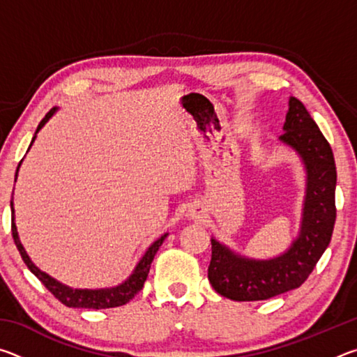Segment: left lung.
I'll return each mask as SVG.
<instances>
[{
    "label": "left lung",
    "mask_w": 357,
    "mask_h": 357,
    "mask_svg": "<svg viewBox=\"0 0 357 357\" xmlns=\"http://www.w3.org/2000/svg\"><path fill=\"white\" fill-rule=\"evenodd\" d=\"M279 140L301 155L307 187L299 236L280 257L252 259L236 255L211 239L208 279L217 293L231 301H264L299 288L331 243L335 223L337 170L331 144L299 99L289 108Z\"/></svg>",
    "instance_id": "1"
}]
</instances>
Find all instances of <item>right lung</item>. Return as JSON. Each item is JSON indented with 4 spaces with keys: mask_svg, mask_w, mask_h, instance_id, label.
Here are the masks:
<instances>
[{
    "mask_svg": "<svg viewBox=\"0 0 357 357\" xmlns=\"http://www.w3.org/2000/svg\"><path fill=\"white\" fill-rule=\"evenodd\" d=\"M55 112H56V107L52 108V110L45 114V118L39 123L36 134H38V132L44 128V124L53 116V113ZM34 138H36V135L33 137V142H34ZM33 142H31V144H33ZM31 144H29V146H31ZM19 167H20V164H19ZM17 173H19V168H17V172H15V181H17ZM10 209H12V238H14V243L17 245V249H19V252H20L22 259L28 266V269L31 271L36 277H38V279L42 282V285H44L48 291L55 296L59 302H63L64 305L74 307V309L99 310V309H112V307H119V305L128 304V302L143 288V283H144V280H146L151 263H153V259H154V255L167 238V234H164V236H160L153 245L149 247L146 253L143 255V258L140 259V263L137 264L134 273H132V275L128 280L121 283V285L113 287V288H102V289H74V288L63 285V283H59L58 280L53 279V277H50L45 273H42L39 268H36L34 263L29 259L28 253L25 252V249H23V245L19 239V233H17V227L14 222V206H12V202H10Z\"/></svg>",
    "mask_w": 357,
    "mask_h": 357,
    "instance_id": "obj_1",
    "label": "right lung"
}]
</instances>
